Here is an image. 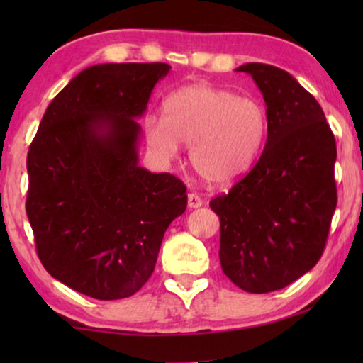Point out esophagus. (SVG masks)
Returning a JSON list of instances; mask_svg holds the SVG:
<instances>
[{
    "label": "esophagus",
    "instance_id": "1",
    "mask_svg": "<svg viewBox=\"0 0 363 363\" xmlns=\"http://www.w3.org/2000/svg\"><path fill=\"white\" fill-rule=\"evenodd\" d=\"M203 205V200L196 193H188V206L190 208H200Z\"/></svg>",
    "mask_w": 363,
    "mask_h": 363
}]
</instances>
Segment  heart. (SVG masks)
<instances>
[{
    "label": "heart",
    "mask_w": 363,
    "mask_h": 363,
    "mask_svg": "<svg viewBox=\"0 0 363 363\" xmlns=\"http://www.w3.org/2000/svg\"><path fill=\"white\" fill-rule=\"evenodd\" d=\"M165 117L145 123L148 145L163 160L190 145V162L210 185H231L259 158L267 135V113L257 99L191 84L173 92L163 104Z\"/></svg>",
    "instance_id": "b5f03b06"
}]
</instances>
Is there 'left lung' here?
<instances>
[{
	"mask_svg": "<svg viewBox=\"0 0 363 363\" xmlns=\"http://www.w3.org/2000/svg\"><path fill=\"white\" fill-rule=\"evenodd\" d=\"M264 97L267 140L252 170L210 201L220 216L223 272L264 294L299 279L324 252L337 206L335 138L314 96L289 72L262 62L236 69Z\"/></svg>",
	"mask_w": 363,
	"mask_h": 363,
	"instance_id": "8db88e82",
	"label": "left lung"
}]
</instances>
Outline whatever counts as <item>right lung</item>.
Instances as JSON below:
<instances>
[{"mask_svg":"<svg viewBox=\"0 0 363 363\" xmlns=\"http://www.w3.org/2000/svg\"><path fill=\"white\" fill-rule=\"evenodd\" d=\"M165 62L96 64L49 104L28 152L26 213L54 279L99 301L148 281L186 186L138 165L140 118Z\"/></svg>","mask_w":363,"mask_h":363,"instance_id":"obj_1","label":"right lung"}]
</instances>
